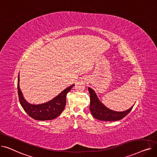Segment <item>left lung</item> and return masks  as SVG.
I'll return each instance as SVG.
<instances>
[{"instance_id": "1", "label": "left lung", "mask_w": 157, "mask_h": 157, "mask_svg": "<svg viewBox=\"0 0 157 157\" xmlns=\"http://www.w3.org/2000/svg\"><path fill=\"white\" fill-rule=\"evenodd\" d=\"M88 89L90 95V109L92 116L97 120L108 121L120 120L127 116L134 105H133L130 108L123 111H116L110 109L102 103L92 88L88 87Z\"/></svg>"}]
</instances>
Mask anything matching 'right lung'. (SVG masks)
I'll return each mask as SVG.
<instances>
[{"mask_svg": "<svg viewBox=\"0 0 157 157\" xmlns=\"http://www.w3.org/2000/svg\"><path fill=\"white\" fill-rule=\"evenodd\" d=\"M74 85V84L66 88L60 94L48 102L40 104H32L28 102L23 97L20 88V75L18 74V92L20 102L25 111L33 119L40 121L53 120L59 117L63 111L66 104V95Z\"/></svg>", "mask_w": 157, "mask_h": 157, "instance_id": "obj_1", "label": "right lung"}]
</instances>
